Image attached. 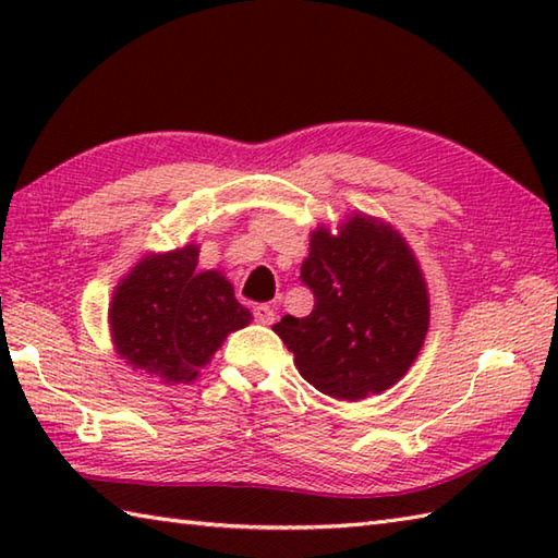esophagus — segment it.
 <instances>
[{"mask_svg": "<svg viewBox=\"0 0 558 558\" xmlns=\"http://www.w3.org/2000/svg\"><path fill=\"white\" fill-rule=\"evenodd\" d=\"M254 318H256L258 324L270 326L272 322H276V312H272L268 304H256V306H254Z\"/></svg>", "mask_w": 558, "mask_h": 558, "instance_id": "1", "label": "esophagus"}]
</instances>
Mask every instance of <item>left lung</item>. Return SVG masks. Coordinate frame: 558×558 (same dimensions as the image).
Returning <instances> with one entry per match:
<instances>
[{
  "label": "left lung",
  "mask_w": 558,
  "mask_h": 558,
  "mask_svg": "<svg viewBox=\"0 0 558 558\" xmlns=\"http://www.w3.org/2000/svg\"><path fill=\"white\" fill-rule=\"evenodd\" d=\"M300 280L314 294L312 314L282 316L272 330L306 381L330 398L362 400L405 376L429 328V300L398 232L360 216L338 236L316 230Z\"/></svg>",
  "instance_id": "1"
}]
</instances>
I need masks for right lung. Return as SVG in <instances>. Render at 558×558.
<instances>
[{
  "mask_svg": "<svg viewBox=\"0 0 558 558\" xmlns=\"http://www.w3.org/2000/svg\"><path fill=\"white\" fill-rule=\"evenodd\" d=\"M198 246L148 256L120 282L110 304L117 352L165 384H189L232 330L252 322L218 270H196Z\"/></svg>",
  "mask_w": 558,
  "mask_h": 558,
  "instance_id": "add662e5",
  "label": "right lung"
}]
</instances>
